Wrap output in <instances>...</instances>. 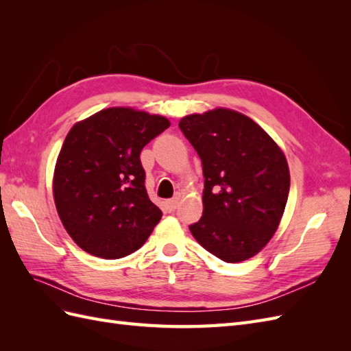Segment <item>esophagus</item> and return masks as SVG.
Here are the masks:
<instances>
[{
    "instance_id": "obj_1",
    "label": "esophagus",
    "mask_w": 351,
    "mask_h": 351,
    "mask_svg": "<svg viewBox=\"0 0 351 351\" xmlns=\"http://www.w3.org/2000/svg\"><path fill=\"white\" fill-rule=\"evenodd\" d=\"M177 205H178V197L167 200V208H168V210H174V209L177 208Z\"/></svg>"
}]
</instances>
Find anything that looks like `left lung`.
Here are the masks:
<instances>
[{"mask_svg":"<svg viewBox=\"0 0 351 351\" xmlns=\"http://www.w3.org/2000/svg\"><path fill=\"white\" fill-rule=\"evenodd\" d=\"M202 159L204 212L190 226L202 247L228 263L258 254L278 230L290 192L281 147L250 117L230 108L178 123Z\"/></svg>","mask_w":351,"mask_h":351,"instance_id":"8db88e82","label":"left lung"}]
</instances>
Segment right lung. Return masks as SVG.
<instances>
[{"mask_svg":"<svg viewBox=\"0 0 351 351\" xmlns=\"http://www.w3.org/2000/svg\"><path fill=\"white\" fill-rule=\"evenodd\" d=\"M169 124L162 115L112 107L71 127L56 162L52 195L80 249L120 259L151 236L162 212L147 196L139 155Z\"/></svg>","mask_w":351,"mask_h":351,"instance_id":"right-lung-1","label":"right lung"}]
</instances>
